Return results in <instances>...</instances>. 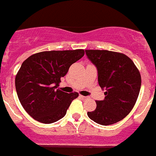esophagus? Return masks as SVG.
<instances>
[{"mask_svg": "<svg viewBox=\"0 0 156 156\" xmlns=\"http://www.w3.org/2000/svg\"><path fill=\"white\" fill-rule=\"evenodd\" d=\"M80 97L82 99H83V100H87V99H88V97H86V96H83V95H80Z\"/></svg>", "mask_w": 156, "mask_h": 156, "instance_id": "obj_1", "label": "esophagus"}]
</instances>
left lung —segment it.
<instances>
[{
    "label": "left lung",
    "instance_id": "1",
    "mask_svg": "<svg viewBox=\"0 0 156 156\" xmlns=\"http://www.w3.org/2000/svg\"><path fill=\"white\" fill-rule=\"evenodd\" d=\"M85 51L97 67L99 86L105 90L104 100L97 101L95 110L88 112L87 115L98 124H114L125 118L137 101L141 85L140 72L124 54L106 50Z\"/></svg>",
    "mask_w": 156,
    "mask_h": 156
}]
</instances>
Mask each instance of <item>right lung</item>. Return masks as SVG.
Listing matches in <instances>:
<instances>
[{
  "mask_svg": "<svg viewBox=\"0 0 156 156\" xmlns=\"http://www.w3.org/2000/svg\"><path fill=\"white\" fill-rule=\"evenodd\" d=\"M83 55V49L50 51L34 54L23 62L16 76V92L23 108L35 120L48 124L65 116L79 94L57 88L70 66Z\"/></svg>",
  "mask_w": 156,
  "mask_h": 156,
  "instance_id": "add662e5",
  "label": "right lung"
}]
</instances>
